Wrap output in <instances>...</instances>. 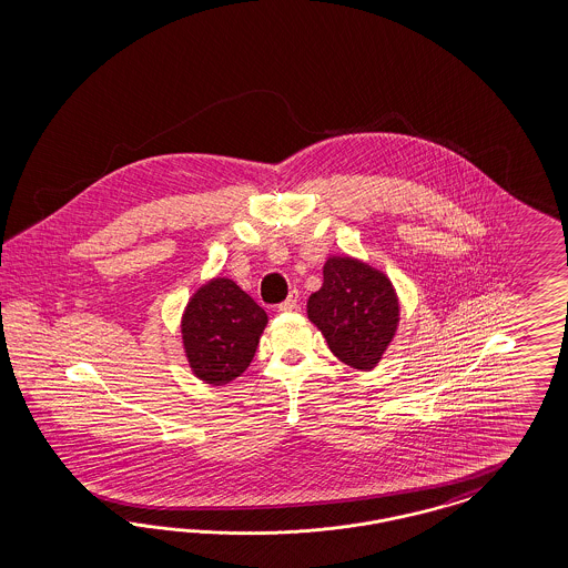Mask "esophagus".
Masks as SVG:
<instances>
[{"mask_svg": "<svg viewBox=\"0 0 568 568\" xmlns=\"http://www.w3.org/2000/svg\"><path fill=\"white\" fill-rule=\"evenodd\" d=\"M297 306H300V295H297V292H293L283 304H278V310L281 312H293V310H297Z\"/></svg>", "mask_w": 568, "mask_h": 568, "instance_id": "esophagus-1", "label": "esophagus"}]
</instances>
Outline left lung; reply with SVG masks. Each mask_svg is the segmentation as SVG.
<instances>
[{
	"label": "left lung",
	"instance_id": "8db88e82",
	"mask_svg": "<svg viewBox=\"0 0 568 568\" xmlns=\"http://www.w3.org/2000/svg\"><path fill=\"white\" fill-rule=\"evenodd\" d=\"M308 318L339 361L373 371L396 337L399 300L389 276L352 256H328Z\"/></svg>",
	"mask_w": 568,
	"mask_h": 568
}]
</instances>
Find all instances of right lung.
Returning <instances> with one entry per match:
<instances>
[{
  "instance_id": "obj_1",
  "label": "right lung",
  "mask_w": 568,
  "mask_h": 568,
  "mask_svg": "<svg viewBox=\"0 0 568 568\" xmlns=\"http://www.w3.org/2000/svg\"><path fill=\"white\" fill-rule=\"evenodd\" d=\"M268 323L266 312L226 276L193 293L181 318L191 371L210 385H226L250 366Z\"/></svg>"
}]
</instances>
